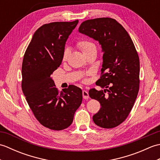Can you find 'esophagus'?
<instances>
[{
    "label": "esophagus",
    "instance_id": "obj_1",
    "mask_svg": "<svg viewBox=\"0 0 160 160\" xmlns=\"http://www.w3.org/2000/svg\"><path fill=\"white\" fill-rule=\"evenodd\" d=\"M82 96H83L84 99H88V98H89V93H88V91H87L85 90L82 91Z\"/></svg>",
    "mask_w": 160,
    "mask_h": 160
}]
</instances>
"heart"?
<instances>
[{
    "mask_svg": "<svg viewBox=\"0 0 160 160\" xmlns=\"http://www.w3.org/2000/svg\"><path fill=\"white\" fill-rule=\"evenodd\" d=\"M76 46L82 51L84 54H86L93 48H96V45L90 40H88L87 39H80L76 42ZM68 56H69V51L68 49H65L64 51L63 55H62V60L64 61L67 60Z\"/></svg>",
    "mask_w": 160,
    "mask_h": 160,
    "instance_id": "b5f03b06",
    "label": "heart"
}]
</instances>
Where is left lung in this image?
Here are the masks:
<instances>
[{
	"instance_id": "obj_1",
	"label": "left lung",
	"mask_w": 160,
	"mask_h": 160,
	"mask_svg": "<svg viewBox=\"0 0 160 160\" xmlns=\"http://www.w3.org/2000/svg\"><path fill=\"white\" fill-rule=\"evenodd\" d=\"M79 32L98 40L104 52L101 76L96 84L104 89L89 91L90 98L101 106L93 120L102 128L116 127L127 118L138 94L140 59L136 49L128 32L113 18L85 20Z\"/></svg>"
}]
</instances>
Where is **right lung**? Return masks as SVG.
<instances>
[{"label":"right lung","mask_w":160,"mask_h":160,"mask_svg":"<svg viewBox=\"0 0 160 160\" xmlns=\"http://www.w3.org/2000/svg\"><path fill=\"white\" fill-rule=\"evenodd\" d=\"M78 23L53 22L35 32L22 64V90L35 118L44 127L61 131L69 127L82 101V91L69 85L58 90L51 75L62 60L68 37Z\"/></svg>","instance_id":"right-lung-1"}]
</instances>
